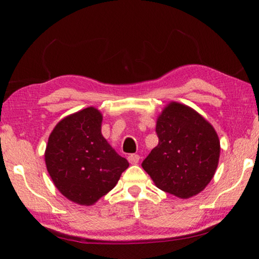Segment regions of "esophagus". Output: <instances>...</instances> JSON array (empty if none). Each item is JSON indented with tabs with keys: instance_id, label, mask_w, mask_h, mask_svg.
I'll return each mask as SVG.
<instances>
[{
	"instance_id": "34e87169",
	"label": "esophagus",
	"mask_w": 259,
	"mask_h": 259,
	"mask_svg": "<svg viewBox=\"0 0 259 259\" xmlns=\"http://www.w3.org/2000/svg\"><path fill=\"white\" fill-rule=\"evenodd\" d=\"M139 159H140V156L138 154H131L128 156V161L131 164H137L139 162Z\"/></svg>"
}]
</instances>
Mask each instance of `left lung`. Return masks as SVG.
<instances>
[{
  "label": "left lung",
  "instance_id": "8db88e82",
  "mask_svg": "<svg viewBox=\"0 0 259 259\" xmlns=\"http://www.w3.org/2000/svg\"><path fill=\"white\" fill-rule=\"evenodd\" d=\"M159 144L142 166L160 190L182 199L198 194L216 171L221 145L216 131L200 114L171 103L161 113Z\"/></svg>",
  "mask_w": 259,
  "mask_h": 259
}]
</instances>
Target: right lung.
<instances>
[{
    "mask_svg": "<svg viewBox=\"0 0 259 259\" xmlns=\"http://www.w3.org/2000/svg\"><path fill=\"white\" fill-rule=\"evenodd\" d=\"M102 121L98 109L84 108L61 120L48 140V172L61 194L78 204L107 194L129 166L103 137Z\"/></svg>",
    "mask_w": 259,
    "mask_h": 259,
    "instance_id": "1",
    "label": "right lung"
}]
</instances>
